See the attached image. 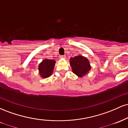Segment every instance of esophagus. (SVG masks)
Segmentation results:
<instances>
[{
	"instance_id": "34e87169",
	"label": "esophagus",
	"mask_w": 128,
	"mask_h": 128,
	"mask_svg": "<svg viewBox=\"0 0 128 128\" xmlns=\"http://www.w3.org/2000/svg\"><path fill=\"white\" fill-rule=\"evenodd\" d=\"M60 58H62V59H65L66 58V55H61L60 56Z\"/></svg>"
}]
</instances>
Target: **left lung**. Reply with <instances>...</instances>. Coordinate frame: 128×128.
Here are the masks:
<instances>
[{"mask_svg":"<svg viewBox=\"0 0 128 128\" xmlns=\"http://www.w3.org/2000/svg\"><path fill=\"white\" fill-rule=\"evenodd\" d=\"M70 64L72 72L78 77H83L91 70L88 60L82 55L76 56L70 59Z\"/></svg>","mask_w":128,"mask_h":128,"instance_id":"obj_1","label":"left lung"}]
</instances>
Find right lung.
I'll return each mask as SVG.
<instances>
[{
  "mask_svg": "<svg viewBox=\"0 0 128 128\" xmlns=\"http://www.w3.org/2000/svg\"><path fill=\"white\" fill-rule=\"evenodd\" d=\"M55 61L54 60L45 59L38 66L40 75L42 78H47L52 75L55 67Z\"/></svg>",
  "mask_w": 128,
  "mask_h": 128,
  "instance_id": "add662e5",
  "label": "right lung"
}]
</instances>
